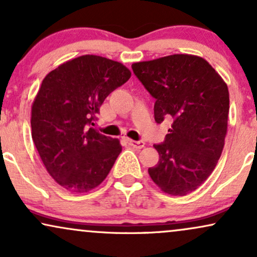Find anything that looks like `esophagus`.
<instances>
[{
    "mask_svg": "<svg viewBox=\"0 0 257 257\" xmlns=\"http://www.w3.org/2000/svg\"><path fill=\"white\" fill-rule=\"evenodd\" d=\"M128 142H129V145L132 146V147H134L136 149H141V148L145 147V142H142V141H134V140H128Z\"/></svg>",
    "mask_w": 257,
    "mask_h": 257,
    "instance_id": "34e87169",
    "label": "esophagus"
}]
</instances>
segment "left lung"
Listing matches in <instances>:
<instances>
[{
    "label": "left lung",
    "instance_id": "left-lung-1",
    "mask_svg": "<svg viewBox=\"0 0 257 257\" xmlns=\"http://www.w3.org/2000/svg\"><path fill=\"white\" fill-rule=\"evenodd\" d=\"M155 98L154 118H171L159 162L148 173L162 192L186 196L215 170L228 132L229 90L204 58L172 54L132 65Z\"/></svg>",
    "mask_w": 257,
    "mask_h": 257
}]
</instances>
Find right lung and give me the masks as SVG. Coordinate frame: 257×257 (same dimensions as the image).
<instances>
[{
    "label": "right lung",
    "mask_w": 257,
    "mask_h": 257,
    "mask_svg": "<svg viewBox=\"0 0 257 257\" xmlns=\"http://www.w3.org/2000/svg\"><path fill=\"white\" fill-rule=\"evenodd\" d=\"M131 76L118 61L85 54L59 65L42 80L32 104V138L48 173L69 192L99 186L121 153L118 139L90 125L109 93Z\"/></svg>",
    "instance_id": "right-lung-1"
}]
</instances>
